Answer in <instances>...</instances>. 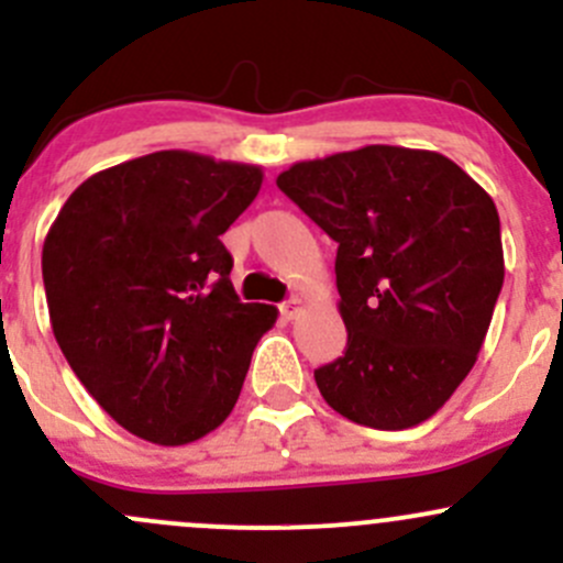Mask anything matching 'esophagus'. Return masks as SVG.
I'll return each mask as SVG.
<instances>
[{"instance_id": "1", "label": "esophagus", "mask_w": 563, "mask_h": 563, "mask_svg": "<svg viewBox=\"0 0 563 563\" xmlns=\"http://www.w3.org/2000/svg\"><path fill=\"white\" fill-rule=\"evenodd\" d=\"M302 310H305V299H299V297H291L288 302L280 305V313H283V318H288V321H294V318L302 313Z\"/></svg>"}]
</instances>
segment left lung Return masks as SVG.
I'll use <instances>...</instances> for the list:
<instances>
[{"mask_svg":"<svg viewBox=\"0 0 563 563\" xmlns=\"http://www.w3.org/2000/svg\"><path fill=\"white\" fill-rule=\"evenodd\" d=\"M277 187L338 242L349 345L316 371L323 400L376 430L433 417L474 367L504 286L493 198L450 157L387 144L294 163Z\"/></svg>","mask_w":563,"mask_h":563,"instance_id":"obj_1","label":"left lung"}]
</instances>
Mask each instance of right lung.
I'll return each instance as SVG.
<instances>
[{
    "mask_svg": "<svg viewBox=\"0 0 563 563\" xmlns=\"http://www.w3.org/2000/svg\"><path fill=\"white\" fill-rule=\"evenodd\" d=\"M261 181V166L152 152L81 181L45 234L56 343L139 439L181 446L220 428L275 327L277 308L240 302L220 242Z\"/></svg>",
    "mask_w": 563,
    "mask_h": 563,
    "instance_id": "obj_1",
    "label": "right lung"
}]
</instances>
